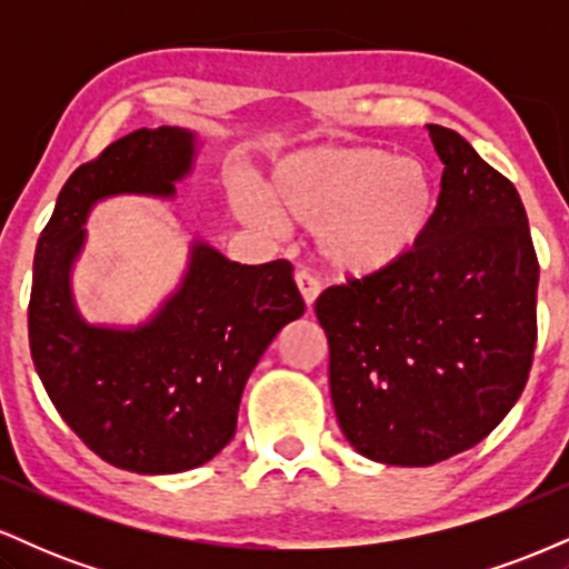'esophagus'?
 <instances>
[{
	"label": "esophagus",
	"instance_id": "esophagus-1",
	"mask_svg": "<svg viewBox=\"0 0 569 569\" xmlns=\"http://www.w3.org/2000/svg\"><path fill=\"white\" fill-rule=\"evenodd\" d=\"M297 286H299V291H302L305 305H307V307L316 305L318 293H321V280L312 276L310 270H299V272H297Z\"/></svg>",
	"mask_w": 569,
	"mask_h": 569
}]
</instances>
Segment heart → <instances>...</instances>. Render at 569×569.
Returning a JSON list of instances; mask_svg holds the SVG:
<instances>
[{
	"instance_id": "1",
	"label": "heart",
	"mask_w": 569,
	"mask_h": 569,
	"mask_svg": "<svg viewBox=\"0 0 569 569\" xmlns=\"http://www.w3.org/2000/svg\"><path fill=\"white\" fill-rule=\"evenodd\" d=\"M262 194L278 221L316 230L321 257L348 278L407 264L433 232L441 200L426 160L369 143L291 154L278 162ZM234 206L251 224L270 219L253 198Z\"/></svg>"
}]
</instances>
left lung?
Returning a JSON list of instances; mask_svg holds the SVG:
<instances>
[{
  "instance_id": "obj_1",
  "label": "left lung",
  "mask_w": 569,
  "mask_h": 569,
  "mask_svg": "<svg viewBox=\"0 0 569 569\" xmlns=\"http://www.w3.org/2000/svg\"><path fill=\"white\" fill-rule=\"evenodd\" d=\"M428 133L443 173L426 246L316 302L339 428L385 466H433L492 433L538 339L540 267L519 192L460 133Z\"/></svg>"
}]
</instances>
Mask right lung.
<instances>
[{
  "instance_id": "1",
  "label": "right lung",
  "mask_w": 569,
  "mask_h": 569,
  "mask_svg": "<svg viewBox=\"0 0 569 569\" xmlns=\"http://www.w3.org/2000/svg\"><path fill=\"white\" fill-rule=\"evenodd\" d=\"M194 133L141 128L69 176L39 234L29 345L58 415L109 466L181 473L232 441L243 388L267 345L305 312L286 259L238 264L202 240L181 286L147 323H88L71 297L84 219L114 194L173 198L192 171Z\"/></svg>"
}]
</instances>
